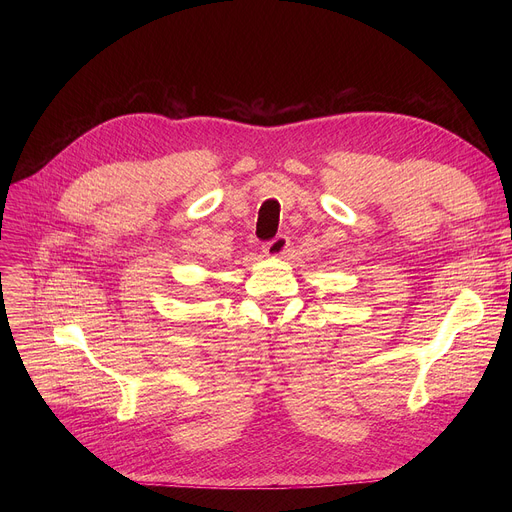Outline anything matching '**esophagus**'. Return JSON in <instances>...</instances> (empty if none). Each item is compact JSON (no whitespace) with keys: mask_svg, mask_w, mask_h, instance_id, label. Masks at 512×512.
<instances>
[{"mask_svg":"<svg viewBox=\"0 0 512 512\" xmlns=\"http://www.w3.org/2000/svg\"><path fill=\"white\" fill-rule=\"evenodd\" d=\"M287 247H289V239L285 235H277L275 239L263 245V251L267 257H281L287 251Z\"/></svg>","mask_w":512,"mask_h":512,"instance_id":"34e87169","label":"esophagus"}]
</instances>
